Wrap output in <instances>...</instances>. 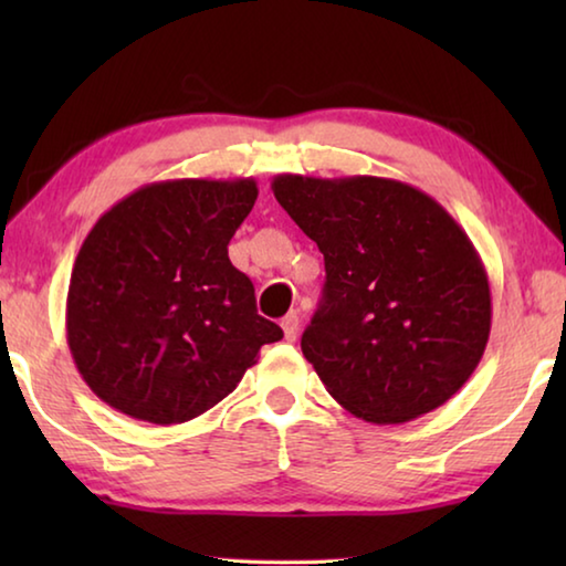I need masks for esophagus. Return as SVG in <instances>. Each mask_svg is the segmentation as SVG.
I'll return each instance as SVG.
<instances>
[{
    "label": "esophagus",
    "instance_id": "obj_1",
    "mask_svg": "<svg viewBox=\"0 0 566 566\" xmlns=\"http://www.w3.org/2000/svg\"><path fill=\"white\" fill-rule=\"evenodd\" d=\"M282 329H284L286 342H294L296 337H300V314H296V312L286 314V317L282 319Z\"/></svg>",
    "mask_w": 566,
    "mask_h": 566
}]
</instances>
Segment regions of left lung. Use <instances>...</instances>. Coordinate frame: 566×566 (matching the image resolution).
I'll return each instance as SVG.
<instances>
[{"mask_svg":"<svg viewBox=\"0 0 566 566\" xmlns=\"http://www.w3.org/2000/svg\"><path fill=\"white\" fill-rule=\"evenodd\" d=\"M276 202L324 254V296L302 352L329 395L371 424L452 399L492 329L472 239L424 191L385 177L276 175Z\"/></svg>","mask_w":566,"mask_h":566,"instance_id":"left-lung-1","label":"left lung"}]
</instances>
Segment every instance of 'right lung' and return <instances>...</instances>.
<instances>
[{
	"instance_id": "1",
	"label": "right lung",
	"mask_w": 566,
	"mask_h": 566,
	"mask_svg": "<svg viewBox=\"0 0 566 566\" xmlns=\"http://www.w3.org/2000/svg\"><path fill=\"white\" fill-rule=\"evenodd\" d=\"M256 195L252 177L155 181L92 227L66 294V344L112 409L181 424L232 395L262 344L282 339L227 254Z\"/></svg>"
}]
</instances>
